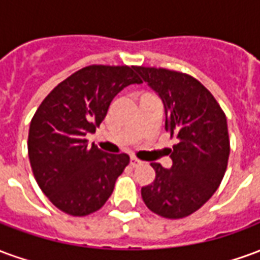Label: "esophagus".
<instances>
[{
  "instance_id": "1",
  "label": "esophagus",
  "mask_w": 260,
  "mask_h": 260,
  "mask_svg": "<svg viewBox=\"0 0 260 260\" xmlns=\"http://www.w3.org/2000/svg\"><path fill=\"white\" fill-rule=\"evenodd\" d=\"M129 164H131V167H136L138 164H141V160H138L136 157H131Z\"/></svg>"
}]
</instances>
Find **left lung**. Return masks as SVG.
I'll use <instances>...</instances> for the list:
<instances>
[{"label":"left lung","instance_id":"1","mask_svg":"<svg viewBox=\"0 0 260 260\" xmlns=\"http://www.w3.org/2000/svg\"><path fill=\"white\" fill-rule=\"evenodd\" d=\"M136 71L163 100L166 131L178 139L170 156L171 169L152 163L156 178L142 188V199L161 217H186L212 198L227 170L225 114L191 75L150 67H136Z\"/></svg>","mask_w":260,"mask_h":260}]
</instances>
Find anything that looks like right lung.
I'll return each mask as SVG.
<instances>
[{
  "label": "right lung",
  "instance_id": "right-lung-1",
  "mask_svg": "<svg viewBox=\"0 0 260 260\" xmlns=\"http://www.w3.org/2000/svg\"><path fill=\"white\" fill-rule=\"evenodd\" d=\"M136 67L89 65L48 93L33 115L27 152L33 175L54 206L71 216H87L107 202L129 156L87 146V134L107 114L110 103L132 83H142Z\"/></svg>",
  "mask_w": 260,
  "mask_h": 260
}]
</instances>
